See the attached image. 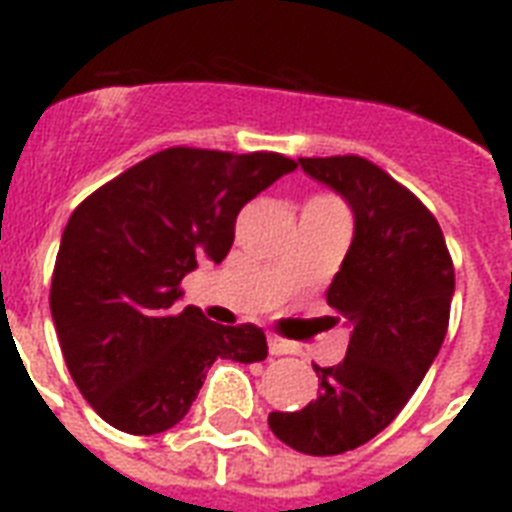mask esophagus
Returning <instances> with one entry per match:
<instances>
[{
	"instance_id": "obj_1",
	"label": "esophagus",
	"mask_w": 512,
	"mask_h": 512,
	"mask_svg": "<svg viewBox=\"0 0 512 512\" xmlns=\"http://www.w3.org/2000/svg\"><path fill=\"white\" fill-rule=\"evenodd\" d=\"M268 350H271V356H292L300 348L292 340H287V337L268 335Z\"/></svg>"
}]
</instances>
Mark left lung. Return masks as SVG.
<instances>
[{
    "mask_svg": "<svg viewBox=\"0 0 512 512\" xmlns=\"http://www.w3.org/2000/svg\"><path fill=\"white\" fill-rule=\"evenodd\" d=\"M303 170L353 209L356 231L327 289L332 321H348V353L313 364L319 393L268 425L295 452L329 457L385 430L412 398L449 329L454 263L441 225L406 185L364 156H305Z\"/></svg>",
    "mask_w": 512,
    "mask_h": 512,
    "instance_id": "obj_1",
    "label": "left lung"
}]
</instances>
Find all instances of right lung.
Masks as SVG:
<instances>
[{
    "mask_svg": "<svg viewBox=\"0 0 512 512\" xmlns=\"http://www.w3.org/2000/svg\"><path fill=\"white\" fill-rule=\"evenodd\" d=\"M297 167L273 151L172 146L100 185L68 217L50 311L71 380L132 436L183 420L217 358L268 356L255 324L223 327L177 308L185 273L233 244L241 207Z\"/></svg>",
    "mask_w": 512,
    "mask_h": 512,
    "instance_id": "right-lung-1",
    "label": "right lung"
}]
</instances>
